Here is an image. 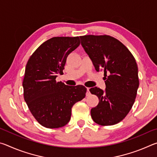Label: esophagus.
<instances>
[{"label":"esophagus","mask_w":157,"mask_h":157,"mask_svg":"<svg viewBox=\"0 0 157 157\" xmlns=\"http://www.w3.org/2000/svg\"><path fill=\"white\" fill-rule=\"evenodd\" d=\"M90 94H91V93H90V91H89V88H86V96H89Z\"/></svg>","instance_id":"1"}]
</instances>
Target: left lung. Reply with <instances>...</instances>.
Returning <instances> with one entry per match:
<instances>
[{"mask_svg":"<svg viewBox=\"0 0 157 157\" xmlns=\"http://www.w3.org/2000/svg\"><path fill=\"white\" fill-rule=\"evenodd\" d=\"M81 44L97 71H104L106 89H90L99 103L91 109L95 123L113 125L129 112L139 86L138 66L134 56L118 39L108 35L79 36Z\"/></svg>","mask_w":157,"mask_h":157,"instance_id":"8db88e82","label":"left lung"}]
</instances>
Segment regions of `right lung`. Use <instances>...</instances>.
Returning <instances> with one entry per match:
<instances>
[{"label": "right lung", "instance_id": "add662e5", "mask_svg": "<svg viewBox=\"0 0 157 157\" xmlns=\"http://www.w3.org/2000/svg\"><path fill=\"white\" fill-rule=\"evenodd\" d=\"M80 44L79 36L53 37L42 44L27 63L23 82V95L30 112L42 126L59 128L71 119V109L86 95L82 85L57 82L66 58Z\"/></svg>", "mask_w": 157, "mask_h": 157}]
</instances>
